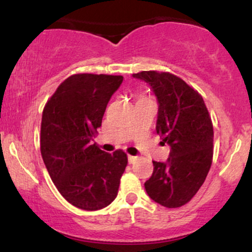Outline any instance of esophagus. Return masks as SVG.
<instances>
[{"label":"esophagus","mask_w":252,"mask_h":252,"mask_svg":"<svg viewBox=\"0 0 252 252\" xmlns=\"http://www.w3.org/2000/svg\"><path fill=\"white\" fill-rule=\"evenodd\" d=\"M128 160H129V163H135L136 161L138 160L137 156H132V155H128Z\"/></svg>","instance_id":"obj_1"}]
</instances>
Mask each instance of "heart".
<instances>
[{"instance_id":"obj_1","label":"heart","mask_w":252,"mask_h":252,"mask_svg":"<svg viewBox=\"0 0 252 252\" xmlns=\"http://www.w3.org/2000/svg\"><path fill=\"white\" fill-rule=\"evenodd\" d=\"M138 100H141V99H149V98L148 97H147V96H144V94H138Z\"/></svg>"}]
</instances>
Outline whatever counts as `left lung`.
<instances>
[{
  "instance_id": "8db88e82",
  "label": "left lung",
  "mask_w": 252,
  "mask_h": 252,
  "mask_svg": "<svg viewBox=\"0 0 252 252\" xmlns=\"http://www.w3.org/2000/svg\"><path fill=\"white\" fill-rule=\"evenodd\" d=\"M152 86L158 100L156 132L170 146L166 163L156 162L144 184L150 198L167 209L184 206L204 184L213 158V124L201 94L169 72L132 74Z\"/></svg>"
}]
</instances>
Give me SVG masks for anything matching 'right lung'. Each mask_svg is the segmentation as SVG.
Segmentation results:
<instances>
[{
    "label": "right lung",
    "instance_id": "obj_1",
    "mask_svg": "<svg viewBox=\"0 0 252 252\" xmlns=\"http://www.w3.org/2000/svg\"><path fill=\"white\" fill-rule=\"evenodd\" d=\"M122 82V76L72 74L43 108L42 160L60 194L78 209L100 210L117 196L128 156L122 149L103 152L91 141Z\"/></svg>",
    "mask_w": 252,
    "mask_h": 252
}]
</instances>
